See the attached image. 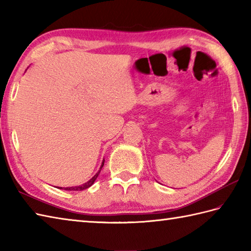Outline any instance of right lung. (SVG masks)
<instances>
[{
	"mask_svg": "<svg viewBox=\"0 0 251 251\" xmlns=\"http://www.w3.org/2000/svg\"><path fill=\"white\" fill-rule=\"evenodd\" d=\"M103 164H104V159H103V162H102V164H101V167H100V169H99V172L96 174L94 177L90 179L89 181H87L86 183H84V184H82V185H78V186H71V188H65V190H67V191H83V190H85V189H88L89 186H92L93 184H94V182L96 181V179H97V177L99 176V174H100V170H101V168L103 167ZM59 189H62V188H59Z\"/></svg>",
	"mask_w": 251,
	"mask_h": 251,
	"instance_id": "right-lung-1",
	"label": "right lung"
}]
</instances>
